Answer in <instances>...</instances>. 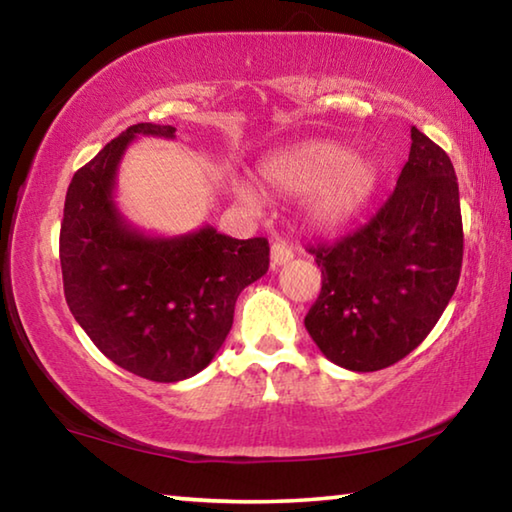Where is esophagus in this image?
Masks as SVG:
<instances>
[{
    "label": "esophagus",
    "mask_w": 512,
    "mask_h": 512,
    "mask_svg": "<svg viewBox=\"0 0 512 512\" xmlns=\"http://www.w3.org/2000/svg\"><path fill=\"white\" fill-rule=\"evenodd\" d=\"M291 259H293V250L287 244H282V241H275L271 246V268L289 264Z\"/></svg>",
    "instance_id": "esophagus-1"
}]
</instances>
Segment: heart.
<instances>
[{
    "label": "heart",
    "mask_w": 512,
    "mask_h": 512,
    "mask_svg": "<svg viewBox=\"0 0 512 512\" xmlns=\"http://www.w3.org/2000/svg\"><path fill=\"white\" fill-rule=\"evenodd\" d=\"M264 183L280 194H307L305 214L320 230H336L357 216L377 189L375 162L350 155L332 140H309L268 158L259 167ZM244 198L255 196L244 189Z\"/></svg>",
    "instance_id": "1"
}]
</instances>
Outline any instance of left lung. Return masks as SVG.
<instances>
[{
	"mask_svg": "<svg viewBox=\"0 0 512 512\" xmlns=\"http://www.w3.org/2000/svg\"><path fill=\"white\" fill-rule=\"evenodd\" d=\"M323 273L305 327L354 372L404 359L452 300L463 264L458 180L449 155L411 128L409 162L377 214L334 244L309 248Z\"/></svg>",
	"mask_w": 512,
	"mask_h": 512,
	"instance_id": "1",
	"label": "left lung"
}]
</instances>
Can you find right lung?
Returning a JSON list of instances; mask_svg holds the SVG:
<instances>
[{
  "label": "right lung",
  "mask_w": 512,
  "mask_h": 512,
  "mask_svg": "<svg viewBox=\"0 0 512 512\" xmlns=\"http://www.w3.org/2000/svg\"><path fill=\"white\" fill-rule=\"evenodd\" d=\"M137 135L173 140L176 128L135 124L74 173L60 223L67 307L92 343L133 375L183 381L228 336L235 302L268 271L264 237L232 239L212 225L146 237L115 205V178Z\"/></svg>",
  "instance_id": "add662e5"
}]
</instances>
